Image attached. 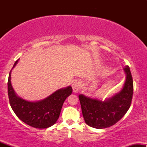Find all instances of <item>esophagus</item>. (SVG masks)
Returning <instances> with one entry per match:
<instances>
[{"instance_id": "esophagus-1", "label": "esophagus", "mask_w": 147, "mask_h": 147, "mask_svg": "<svg viewBox=\"0 0 147 147\" xmlns=\"http://www.w3.org/2000/svg\"><path fill=\"white\" fill-rule=\"evenodd\" d=\"M72 87L74 93H77V92H78L79 90H80L81 82H79V81H75V82L72 84Z\"/></svg>"}]
</instances>
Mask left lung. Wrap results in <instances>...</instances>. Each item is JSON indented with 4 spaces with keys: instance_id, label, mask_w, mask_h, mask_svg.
Masks as SVG:
<instances>
[{
    "instance_id": "8db88e82",
    "label": "left lung",
    "mask_w": 147,
    "mask_h": 147,
    "mask_svg": "<svg viewBox=\"0 0 147 147\" xmlns=\"http://www.w3.org/2000/svg\"><path fill=\"white\" fill-rule=\"evenodd\" d=\"M126 75L122 90L104 100L79 95L85 122L95 129H105L120 120L130 108L133 93V82L129 67L123 68Z\"/></svg>"
}]
</instances>
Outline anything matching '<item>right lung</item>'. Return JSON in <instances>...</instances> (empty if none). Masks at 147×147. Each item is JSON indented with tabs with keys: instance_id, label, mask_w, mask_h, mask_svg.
<instances>
[{
	"instance_id": "1",
	"label": "right lung",
	"mask_w": 147,
	"mask_h": 147,
	"mask_svg": "<svg viewBox=\"0 0 147 147\" xmlns=\"http://www.w3.org/2000/svg\"><path fill=\"white\" fill-rule=\"evenodd\" d=\"M15 62L12 69L18 63ZM11 71L8 78L7 90L10 106L16 116L28 125L36 129H47L57 122L65 99L72 92L71 86L59 89L46 98L30 102L16 95L11 82Z\"/></svg>"
}]
</instances>
